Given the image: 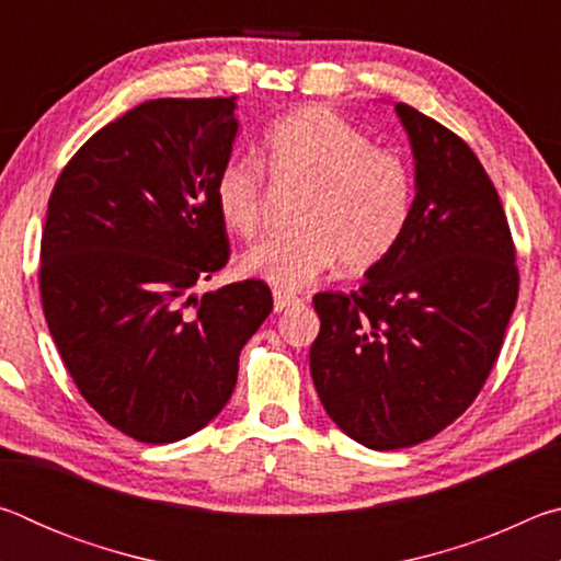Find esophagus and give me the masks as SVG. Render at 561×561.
Instances as JSON below:
<instances>
[{"instance_id":"obj_1","label":"esophagus","mask_w":561,"mask_h":561,"mask_svg":"<svg viewBox=\"0 0 561 561\" xmlns=\"http://www.w3.org/2000/svg\"><path fill=\"white\" fill-rule=\"evenodd\" d=\"M297 304H301L299 297H294L289 291L274 289V311H287L289 307H297Z\"/></svg>"}]
</instances>
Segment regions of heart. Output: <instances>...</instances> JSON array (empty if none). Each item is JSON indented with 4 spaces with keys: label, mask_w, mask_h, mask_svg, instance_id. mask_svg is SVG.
Wrapping results in <instances>:
<instances>
[{
    "label": "heart",
    "mask_w": 561,
    "mask_h": 561,
    "mask_svg": "<svg viewBox=\"0 0 561 561\" xmlns=\"http://www.w3.org/2000/svg\"><path fill=\"white\" fill-rule=\"evenodd\" d=\"M262 163L279 185H301L297 230L252 247L242 272L279 291H297L341 262L366 272L391 254L411 225L415 180L405 158L376 148L364 130L327 106L287 113L262 140ZM225 227L252 240L262 227L264 175L232 160L215 180Z\"/></svg>",
    "instance_id": "heart-1"
}]
</instances>
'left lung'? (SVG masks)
I'll return each instance as SVG.
<instances>
[{"instance_id":"8db88e82","label":"left lung","mask_w":561,"mask_h":561,"mask_svg":"<svg viewBox=\"0 0 561 561\" xmlns=\"http://www.w3.org/2000/svg\"><path fill=\"white\" fill-rule=\"evenodd\" d=\"M415 205L358 291H321L309 368L321 405L371 450L411 448L468 411L517 304L515 244L497 190L462 138L396 103Z\"/></svg>"}]
</instances>
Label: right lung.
<instances>
[{"instance_id":"add662e5","label":"right lung","mask_w":561,"mask_h":561,"mask_svg":"<svg viewBox=\"0 0 561 561\" xmlns=\"http://www.w3.org/2000/svg\"><path fill=\"white\" fill-rule=\"evenodd\" d=\"M232 99H156L79 148L49 197L39 289L91 408L140 443H175L230 401L240 351L272 311L260 279L197 297L230 257L215 180Z\"/></svg>"}]
</instances>
